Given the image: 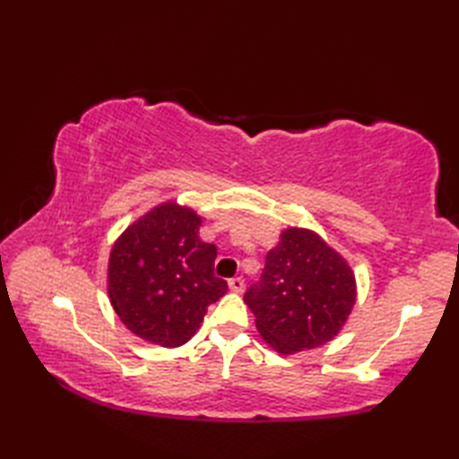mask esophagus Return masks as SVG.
I'll return each instance as SVG.
<instances>
[{"instance_id": "1", "label": "esophagus", "mask_w": 459, "mask_h": 459, "mask_svg": "<svg viewBox=\"0 0 459 459\" xmlns=\"http://www.w3.org/2000/svg\"><path fill=\"white\" fill-rule=\"evenodd\" d=\"M229 288H230V291H237V294H238V291L245 290V280H242L240 276L230 278L229 280Z\"/></svg>"}]
</instances>
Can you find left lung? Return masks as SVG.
<instances>
[{"label": "left lung", "mask_w": 459, "mask_h": 459, "mask_svg": "<svg viewBox=\"0 0 459 459\" xmlns=\"http://www.w3.org/2000/svg\"><path fill=\"white\" fill-rule=\"evenodd\" d=\"M355 276L316 232L288 229L245 294L270 347L290 355L333 339L355 306Z\"/></svg>", "instance_id": "1"}]
</instances>
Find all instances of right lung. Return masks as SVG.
<instances>
[{"label":"right lung","instance_id":"obj_1","mask_svg":"<svg viewBox=\"0 0 459 459\" xmlns=\"http://www.w3.org/2000/svg\"><path fill=\"white\" fill-rule=\"evenodd\" d=\"M199 227L197 212L163 203L126 229L110 252V304L150 343H187L207 307L227 294V281L214 276L217 248L199 238Z\"/></svg>","mask_w":459,"mask_h":459}]
</instances>
